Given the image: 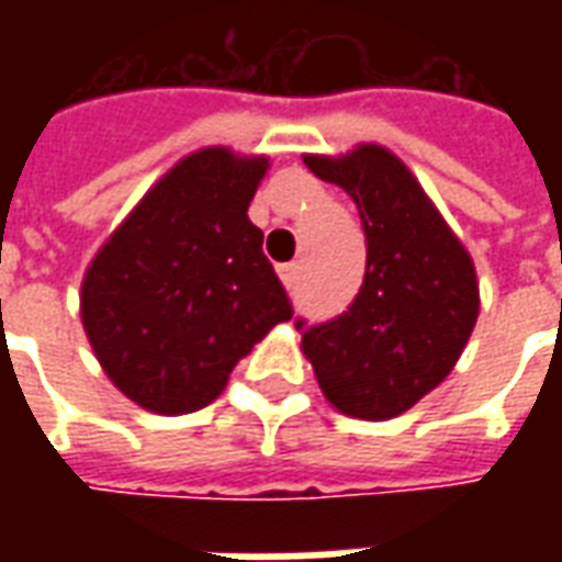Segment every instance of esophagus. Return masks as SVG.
I'll return each instance as SVG.
<instances>
[{
  "label": "esophagus",
  "instance_id": "obj_1",
  "mask_svg": "<svg viewBox=\"0 0 562 562\" xmlns=\"http://www.w3.org/2000/svg\"><path fill=\"white\" fill-rule=\"evenodd\" d=\"M280 280L285 282V289H294V285H297V280H301V265H297V261L280 265Z\"/></svg>",
  "mask_w": 562,
  "mask_h": 562
}]
</instances>
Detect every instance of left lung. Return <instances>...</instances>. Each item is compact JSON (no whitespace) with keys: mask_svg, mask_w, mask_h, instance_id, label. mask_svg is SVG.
<instances>
[{"mask_svg":"<svg viewBox=\"0 0 562 562\" xmlns=\"http://www.w3.org/2000/svg\"><path fill=\"white\" fill-rule=\"evenodd\" d=\"M306 168L346 189L364 228L367 268L340 316L294 318L325 397L340 413L382 422L406 413L451 373L479 316L467 249L382 147L342 159L306 156Z\"/></svg>","mask_w":562,"mask_h":562,"instance_id":"8db88e82","label":"left lung"}]
</instances>
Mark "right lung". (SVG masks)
<instances>
[{
    "label": "right lung",
    "instance_id": "obj_1",
    "mask_svg": "<svg viewBox=\"0 0 562 562\" xmlns=\"http://www.w3.org/2000/svg\"><path fill=\"white\" fill-rule=\"evenodd\" d=\"M268 159L201 149L149 189L83 280L104 373L159 415L204 409L292 301L246 210Z\"/></svg>",
    "mask_w": 562,
    "mask_h": 562
}]
</instances>
